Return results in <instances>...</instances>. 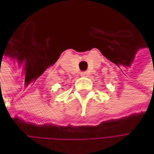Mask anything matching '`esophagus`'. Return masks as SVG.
I'll use <instances>...</instances> for the list:
<instances>
[{
	"label": "esophagus",
	"instance_id": "34e87169",
	"mask_svg": "<svg viewBox=\"0 0 154 154\" xmlns=\"http://www.w3.org/2000/svg\"><path fill=\"white\" fill-rule=\"evenodd\" d=\"M82 77H87L88 76V73L87 72H81V74H80Z\"/></svg>",
	"mask_w": 154,
	"mask_h": 154
}]
</instances>
